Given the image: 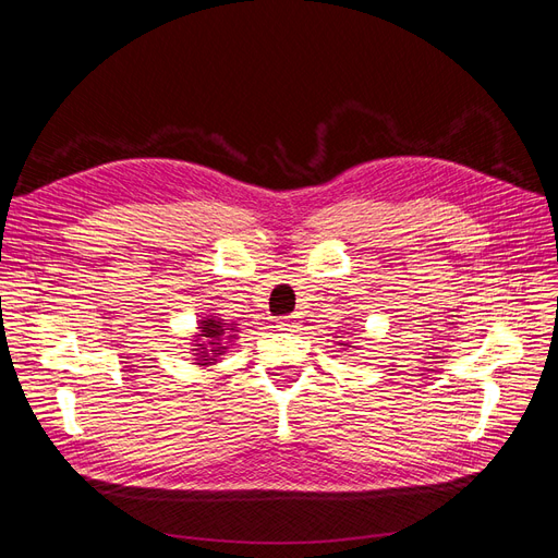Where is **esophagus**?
Wrapping results in <instances>:
<instances>
[{
  "label": "esophagus",
  "instance_id": "obj_1",
  "mask_svg": "<svg viewBox=\"0 0 558 558\" xmlns=\"http://www.w3.org/2000/svg\"><path fill=\"white\" fill-rule=\"evenodd\" d=\"M277 328L279 330H289V332H295L300 328V316L293 314V316H283L277 320Z\"/></svg>",
  "mask_w": 558,
  "mask_h": 558
}]
</instances>
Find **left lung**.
Returning <instances> with one entry per match:
<instances>
[{"label":"left lung","mask_w":558,"mask_h":558,"mask_svg":"<svg viewBox=\"0 0 558 558\" xmlns=\"http://www.w3.org/2000/svg\"><path fill=\"white\" fill-rule=\"evenodd\" d=\"M340 347H342L344 351H347V349H349V351H351V349H356V347H353V344H351V342H347V340H340Z\"/></svg>","instance_id":"left-lung-1"}]
</instances>
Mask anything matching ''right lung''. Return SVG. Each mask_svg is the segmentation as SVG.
<instances>
[{
    "instance_id": "obj_1",
    "label": "right lung",
    "mask_w": 558,
    "mask_h": 558,
    "mask_svg": "<svg viewBox=\"0 0 558 558\" xmlns=\"http://www.w3.org/2000/svg\"><path fill=\"white\" fill-rule=\"evenodd\" d=\"M202 314L197 320V330L191 335V353L197 367H209L221 363L230 347L240 340V324H228L221 314Z\"/></svg>"
}]
</instances>
